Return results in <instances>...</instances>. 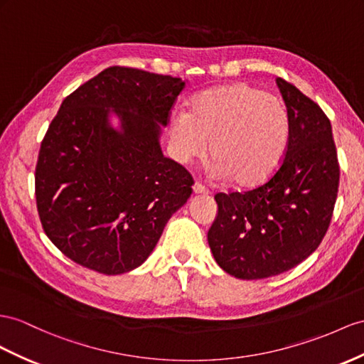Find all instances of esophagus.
<instances>
[{
  "instance_id": "1",
  "label": "esophagus",
  "mask_w": 364,
  "mask_h": 364,
  "mask_svg": "<svg viewBox=\"0 0 364 364\" xmlns=\"http://www.w3.org/2000/svg\"><path fill=\"white\" fill-rule=\"evenodd\" d=\"M193 192L195 193H203V195H206V193H209V189L206 188V186H204V184H201V183H195L193 184Z\"/></svg>"
}]
</instances>
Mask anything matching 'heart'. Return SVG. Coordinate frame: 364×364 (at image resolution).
<instances>
[{
  "label": "heart",
  "instance_id": "b5f03b06",
  "mask_svg": "<svg viewBox=\"0 0 364 364\" xmlns=\"http://www.w3.org/2000/svg\"><path fill=\"white\" fill-rule=\"evenodd\" d=\"M169 135L180 161L213 158L212 173L240 189H252L277 172L291 139V118L283 101L262 89L235 82L204 90L188 114H173Z\"/></svg>",
  "mask_w": 364,
  "mask_h": 364
}]
</instances>
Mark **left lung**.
<instances>
[{"label": "left lung", "mask_w": 364, "mask_h": 364, "mask_svg": "<svg viewBox=\"0 0 364 364\" xmlns=\"http://www.w3.org/2000/svg\"><path fill=\"white\" fill-rule=\"evenodd\" d=\"M291 118V139L277 172L257 188L217 193L208 232L213 258L228 274L263 279L300 264L329 229L340 164L332 126L321 107L292 82L277 78Z\"/></svg>", "instance_id": "left-lung-1"}]
</instances>
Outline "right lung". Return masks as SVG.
<instances>
[{"label": "right lung", "instance_id": "obj_1", "mask_svg": "<svg viewBox=\"0 0 364 364\" xmlns=\"http://www.w3.org/2000/svg\"><path fill=\"white\" fill-rule=\"evenodd\" d=\"M183 89L181 78L112 66L61 102L41 141L35 198L46 235L72 262L132 271L189 200L192 175L158 144ZM109 108L121 133L107 124Z\"/></svg>", "mask_w": 364, "mask_h": 364}]
</instances>
